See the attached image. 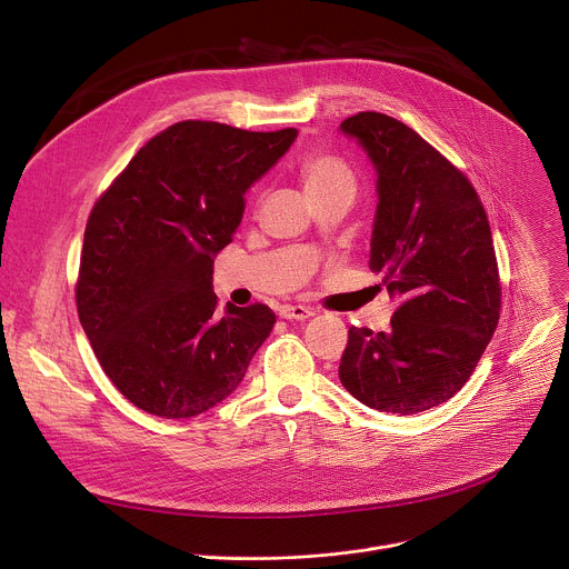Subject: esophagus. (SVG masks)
<instances>
[{"instance_id":"obj_1","label":"esophagus","mask_w":569,"mask_h":569,"mask_svg":"<svg viewBox=\"0 0 569 569\" xmlns=\"http://www.w3.org/2000/svg\"><path fill=\"white\" fill-rule=\"evenodd\" d=\"M281 319H288V321H306L310 317H315V310L308 308V306H283L279 310Z\"/></svg>"}]
</instances>
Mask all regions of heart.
Returning <instances> with one entry per match:
<instances>
[{"label": "heart", "mask_w": 569, "mask_h": 569, "mask_svg": "<svg viewBox=\"0 0 569 569\" xmlns=\"http://www.w3.org/2000/svg\"><path fill=\"white\" fill-rule=\"evenodd\" d=\"M299 178L310 198L326 196L337 189H353L356 180L347 162L328 151H310L299 160Z\"/></svg>", "instance_id": "b5f03b06"}]
</instances>
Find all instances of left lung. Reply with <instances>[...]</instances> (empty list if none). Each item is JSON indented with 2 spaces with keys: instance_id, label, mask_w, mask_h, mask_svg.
<instances>
[{
  "instance_id": "obj_1",
  "label": "left lung",
  "mask_w": 569,
  "mask_h": 569,
  "mask_svg": "<svg viewBox=\"0 0 569 569\" xmlns=\"http://www.w3.org/2000/svg\"><path fill=\"white\" fill-rule=\"evenodd\" d=\"M341 131L378 173L369 268L400 303L387 332L349 328L339 378L376 411L420 413L453 398L497 330L490 224L468 178L405 122L360 112Z\"/></svg>"
}]
</instances>
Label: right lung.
I'll return each mask as SVG.
<instances>
[{
    "label": "right lung",
    "mask_w": 569,
    "mask_h": 569,
    "mask_svg": "<svg viewBox=\"0 0 569 569\" xmlns=\"http://www.w3.org/2000/svg\"><path fill=\"white\" fill-rule=\"evenodd\" d=\"M297 129L182 120L153 136L94 204L77 281L79 321L116 389L138 409L193 418L230 396L277 317L254 303L218 315L213 259L243 193Z\"/></svg>",
    "instance_id": "1"
}]
</instances>
